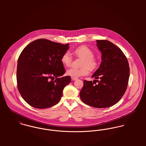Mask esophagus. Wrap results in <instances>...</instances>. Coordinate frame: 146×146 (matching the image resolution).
<instances>
[{
  "mask_svg": "<svg viewBox=\"0 0 146 146\" xmlns=\"http://www.w3.org/2000/svg\"><path fill=\"white\" fill-rule=\"evenodd\" d=\"M71 79H72V80H73V81H75V80H78V78H71Z\"/></svg>",
  "mask_w": 146,
  "mask_h": 146,
  "instance_id": "obj_1",
  "label": "esophagus"
}]
</instances>
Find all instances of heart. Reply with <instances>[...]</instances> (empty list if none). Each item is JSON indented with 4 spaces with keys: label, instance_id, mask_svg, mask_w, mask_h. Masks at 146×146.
Returning a JSON list of instances; mask_svg holds the SVG:
<instances>
[{
    "label": "heart",
    "instance_id": "obj_1",
    "mask_svg": "<svg viewBox=\"0 0 146 146\" xmlns=\"http://www.w3.org/2000/svg\"><path fill=\"white\" fill-rule=\"evenodd\" d=\"M73 53L79 58H82L80 68H71L67 70L66 74L71 78H78L86 76L90 71L96 69L98 66V60L93 56V50L86 45H80L73 50ZM72 61L71 55L68 52H65L61 57V62L66 67L71 66Z\"/></svg>",
    "mask_w": 146,
    "mask_h": 146
}]
</instances>
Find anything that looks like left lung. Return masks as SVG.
<instances>
[{
  "label": "left lung",
  "mask_w": 146,
  "mask_h": 146,
  "mask_svg": "<svg viewBox=\"0 0 146 146\" xmlns=\"http://www.w3.org/2000/svg\"><path fill=\"white\" fill-rule=\"evenodd\" d=\"M97 42L102 53V62L92 76L96 79L93 83L84 80L80 97L89 106L107 108L117 104L124 94L130 68L125 54L118 46L106 40Z\"/></svg>",
  "instance_id": "obj_1"
}]
</instances>
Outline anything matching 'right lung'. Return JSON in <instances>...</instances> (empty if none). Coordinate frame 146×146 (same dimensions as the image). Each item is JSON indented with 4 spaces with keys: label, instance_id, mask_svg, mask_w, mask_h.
Returning <instances> with one entry per match:
<instances>
[{
    "label": "right lung",
    "instance_id": "right-lung-1",
    "mask_svg": "<svg viewBox=\"0 0 146 146\" xmlns=\"http://www.w3.org/2000/svg\"><path fill=\"white\" fill-rule=\"evenodd\" d=\"M68 44H62L45 39L28 44L19 57L17 88L23 99L31 106L47 108L58 103L64 88L71 82L61 62Z\"/></svg>",
    "mask_w": 146,
    "mask_h": 146
}]
</instances>
